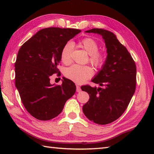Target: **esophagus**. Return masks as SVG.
<instances>
[{"mask_svg":"<svg viewBox=\"0 0 154 154\" xmlns=\"http://www.w3.org/2000/svg\"><path fill=\"white\" fill-rule=\"evenodd\" d=\"M81 91V87H79V86H78V85H76V91L77 92H80V91Z\"/></svg>","mask_w":154,"mask_h":154,"instance_id":"1","label":"esophagus"}]
</instances>
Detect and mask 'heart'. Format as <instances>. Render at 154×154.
Listing matches in <instances>:
<instances>
[{
  "mask_svg": "<svg viewBox=\"0 0 154 154\" xmlns=\"http://www.w3.org/2000/svg\"><path fill=\"white\" fill-rule=\"evenodd\" d=\"M79 46L89 54V61L96 67H101L106 61V55L99 51V45L97 42L92 38H85L79 43ZM73 44L67 42L64 45L61 51V60L65 64H69L71 61V52ZM68 79L77 83H84L93 75V69L88 65H73L68 67L65 72Z\"/></svg>",
  "mask_w": 154,
  "mask_h": 154,
  "instance_id": "1",
  "label": "heart"
}]
</instances>
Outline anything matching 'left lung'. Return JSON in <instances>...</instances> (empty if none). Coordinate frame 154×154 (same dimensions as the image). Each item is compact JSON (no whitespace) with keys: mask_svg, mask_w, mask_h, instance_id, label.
I'll return each mask as SVG.
<instances>
[{"mask_svg":"<svg viewBox=\"0 0 154 154\" xmlns=\"http://www.w3.org/2000/svg\"><path fill=\"white\" fill-rule=\"evenodd\" d=\"M86 32L102 35L107 49L105 63L92 80L100 87H81L89 94V101L83 106L84 114L91 121L103 125L117 120L128 106L136 90V66L112 32L99 28Z\"/></svg>","mask_w":154,"mask_h":154,"instance_id":"1","label":"left lung"}]
</instances>
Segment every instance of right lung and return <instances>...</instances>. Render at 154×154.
Here are the masks:
<instances>
[{"mask_svg":"<svg viewBox=\"0 0 154 154\" xmlns=\"http://www.w3.org/2000/svg\"><path fill=\"white\" fill-rule=\"evenodd\" d=\"M81 30L72 28L42 29L23 44L15 62V85L25 109L40 120L56 117L76 86L64 78L61 85L50 83V77L60 73L61 51L67 42Z\"/></svg>","mask_w":154,"mask_h":154,"instance_id":"obj_1","label":"right lung"}]
</instances>
